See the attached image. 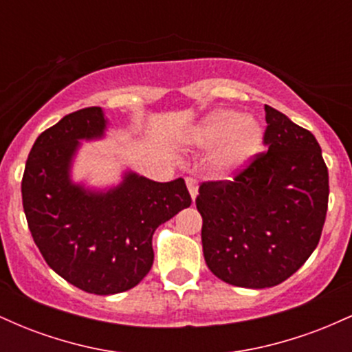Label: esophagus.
I'll use <instances>...</instances> for the list:
<instances>
[{"mask_svg": "<svg viewBox=\"0 0 352 352\" xmlns=\"http://www.w3.org/2000/svg\"><path fill=\"white\" fill-rule=\"evenodd\" d=\"M185 184H187V188L190 195H192V200H195L197 192H199V182H197V179H193V177H187V179H185Z\"/></svg>", "mask_w": 352, "mask_h": 352, "instance_id": "34e87169", "label": "esophagus"}]
</instances>
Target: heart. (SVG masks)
<instances>
[{
  "label": "heart",
  "instance_id": "1",
  "mask_svg": "<svg viewBox=\"0 0 352 352\" xmlns=\"http://www.w3.org/2000/svg\"><path fill=\"white\" fill-rule=\"evenodd\" d=\"M201 148H215L213 168L220 175H232L246 167L260 152L263 132L256 120L235 111H217L210 114L190 135Z\"/></svg>",
  "mask_w": 352,
  "mask_h": 352
}]
</instances>
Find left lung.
<instances>
[{
	"label": "left lung",
	"instance_id": "left-lung-1",
	"mask_svg": "<svg viewBox=\"0 0 352 352\" xmlns=\"http://www.w3.org/2000/svg\"><path fill=\"white\" fill-rule=\"evenodd\" d=\"M268 151L233 180L204 182L195 204L210 272L240 288H272L305 265L321 238L329 177L309 131L265 106Z\"/></svg>",
	"mask_w": 352,
	"mask_h": 352
}]
</instances>
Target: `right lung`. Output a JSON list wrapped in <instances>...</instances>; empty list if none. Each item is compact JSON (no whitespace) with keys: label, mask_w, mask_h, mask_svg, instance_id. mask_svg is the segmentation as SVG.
I'll return each mask as SVG.
<instances>
[{"label":"right lung","mask_w":352,"mask_h":352,"mask_svg":"<svg viewBox=\"0 0 352 352\" xmlns=\"http://www.w3.org/2000/svg\"><path fill=\"white\" fill-rule=\"evenodd\" d=\"M106 127L100 107L64 116L36 139L21 182L28 227L46 263L92 294L139 285L153 263V232L192 204L184 179L160 184L127 172L107 192L72 184L79 140L100 139Z\"/></svg>","instance_id":"right-lung-1"}]
</instances>
